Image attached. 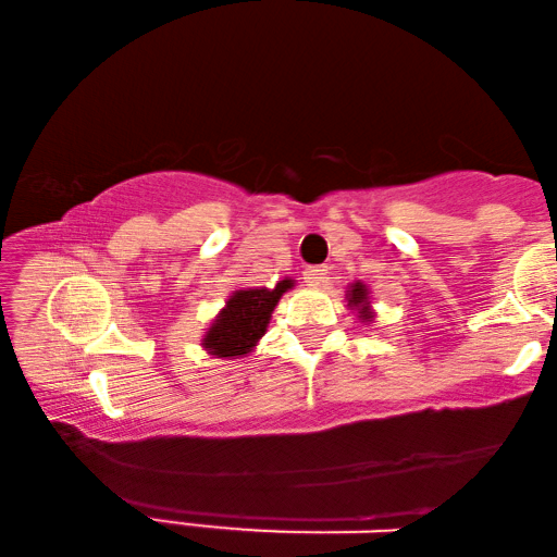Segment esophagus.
<instances>
[{"label":"esophagus","instance_id":"34e87169","mask_svg":"<svg viewBox=\"0 0 557 557\" xmlns=\"http://www.w3.org/2000/svg\"><path fill=\"white\" fill-rule=\"evenodd\" d=\"M305 280H307L312 287L324 285V282H326V270L319 268V265H317V268H307V270H305Z\"/></svg>","mask_w":557,"mask_h":557}]
</instances>
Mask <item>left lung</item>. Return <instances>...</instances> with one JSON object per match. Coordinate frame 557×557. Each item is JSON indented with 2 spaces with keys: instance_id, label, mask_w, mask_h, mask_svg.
I'll use <instances>...</instances> for the list:
<instances>
[{
  "instance_id": "8db88e82",
  "label": "left lung",
  "mask_w": 557,
  "mask_h": 557,
  "mask_svg": "<svg viewBox=\"0 0 557 557\" xmlns=\"http://www.w3.org/2000/svg\"><path fill=\"white\" fill-rule=\"evenodd\" d=\"M366 297H369V289H366V285H361V282H356V285H351V289H348V305L358 307V314H361L366 322H371L373 314L369 312V301H366Z\"/></svg>"
}]
</instances>
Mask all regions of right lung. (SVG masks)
Returning a JSON list of instances; mask_svg holds the SVG:
<instances>
[{"label":"right lung","instance_id":"obj_1","mask_svg":"<svg viewBox=\"0 0 557 557\" xmlns=\"http://www.w3.org/2000/svg\"><path fill=\"white\" fill-rule=\"evenodd\" d=\"M289 287L292 280H282L275 289L248 287L233 292V297L225 301V309L203 338L209 354L215 358H238L250 354L258 338L265 334L270 314L280 301L282 292H287Z\"/></svg>","mask_w":557,"mask_h":557}]
</instances>
